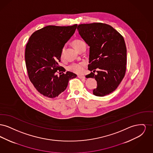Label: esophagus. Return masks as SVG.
Masks as SVG:
<instances>
[{
    "label": "esophagus",
    "instance_id": "esophagus-1",
    "mask_svg": "<svg viewBox=\"0 0 153 153\" xmlns=\"http://www.w3.org/2000/svg\"><path fill=\"white\" fill-rule=\"evenodd\" d=\"M77 77H78L79 79H85V76H83V75H78Z\"/></svg>",
    "mask_w": 153,
    "mask_h": 153
}]
</instances>
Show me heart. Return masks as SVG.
<instances>
[{"mask_svg": "<svg viewBox=\"0 0 153 153\" xmlns=\"http://www.w3.org/2000/svg\"><path fill=\"white\" fill-rule=\"evenodd\" d=\"M72 44H73L74 48L76 49L79 46H80L81 44H85V43L82 40L75 39L73 41ZM64 51H65V48H63L61 50V57H63ZM84 66H85V62H81L80 63H73L72 64L68 66V70L72 72H73V73L80 74V73H82V72L84 71Z\"/></svg>", "mask_w": 153, "mask_h": 153, "instance_id": "heart-1", "label": "heart"}]
</instances>
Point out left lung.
Instances as JSON below:
<instances>
[{"label":"left lung","mask_w":153,"mask_h":153,"mask_svg":"<svg viewBox=\"0 0 153 153\" xmlns=\"http://www.w3.org/2000/svg\"><path fill=\"white\" fill-rule=\"evenodd\" d=\"M77 30L89 46L88 70L91 72L87 78H94L97 84L93 94L108 95L117 89L126 73L127 49L123 37L112 26L102 23L81 24Z\"/></svg>","instance_id":"obj_1"}]
</instances>
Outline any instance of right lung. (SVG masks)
Masks as SVG:
<instances>
[{
    "instance_id": "right-lung-1",
    "label": "right lung",
    "mask_w": 153,
    "mask_h": 153,
    "mask_svg": "<svg viewBox=\"0 0 153 153\" xmlns=\"http://www.w3.org/2000/svg\"><path fill=\"white\" fill-rule=\"evenodd\" d=\"M77 25L71 26H47L30 37L25 50V61L30 80L42 95L54 98L63 92L69 81L77 77L58 65L65 44L72 36ZM63 73V72H62Z\"/></svg>"
}]
</instances>
